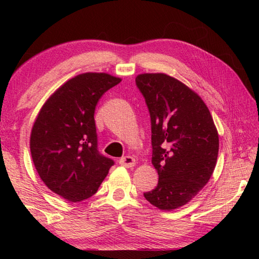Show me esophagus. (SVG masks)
Returning a JSON list of instances; mask_svg holds the SVG:
<instances>
[{
	"mask_svg": "<svg viewBox=\"0 0 259 259\" xmlns=\"http://www.w3.org/2000/svg\"><path fill=\"white\" fill-rule=\"evenodd\" d=\"M119 163H120L121 165L125 166V168H131V166H134V165H135V163H136V160L134 159L133 156L126 155V156L121 157L120 161H119Z\"/></svg>",
	"mask_w": 259,
	"mask_h": 259,
	"instance_id": "obj_1",
	"label": "esophagus"
}]
</instances>
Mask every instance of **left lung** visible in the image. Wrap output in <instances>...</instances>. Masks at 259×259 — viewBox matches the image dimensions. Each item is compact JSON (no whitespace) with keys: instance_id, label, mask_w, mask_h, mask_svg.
<instances>
[{"instance_id":"8db88e82","label":"left lung","mask_w":259,"mask_h":259,"mask_svg":"<svg viewBox=\"0 0 259 259\" xmlns=\"http://www.w3.org/2000/svg\"><path fill=\"white\" fill-rule=\"evenodd\" d=\"M136 85L151 116L152 164L157 186L144 193L161 210L186 204L209 182L219 139L208 107L194 91L166 74H140Z\"/></svg>"}]
</instances>
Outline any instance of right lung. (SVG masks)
Returning a JSON list of instances; mask_svg holds the SVG:
<instances>
[{
    "label": "right lung",
    "mask_w": 259,
    "mask_h": 259,
    "mask_svg": "<svg viewBox=\"0 0 259 259\" xmlns=\"http://www.w3.org/2000/svg\"><path fill=\"white\" fill-rule=\"evenodd\" d=\"M121 78L84 73L68 80L43 105L30 134V153L43 183L80 202L98 191L114 164L98 151L95 109Z\"/></svg>",
    "instance_id": "right-lung-1"
}]
</instances>
